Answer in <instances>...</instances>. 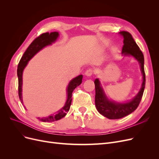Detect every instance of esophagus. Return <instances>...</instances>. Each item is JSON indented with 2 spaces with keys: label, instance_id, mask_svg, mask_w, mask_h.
Segmentation results:
<instances>
[{
  "label": "esophagus",
  "instance_id": "1",
  "mask_svg": "<svg viewBox=\"0 0 159 159\" xmlns=\"http://www.w3.org/2000/svg\"><path fill=\"white\" fill-rule=\"evenodd\" d=\"M93 69H88V70H86V71H85V75L86 76H88V77H90V76H91L92 75V74H93Z\"/></svg>",
  "mask_w": 159,
  "mask_h": 159
}]
</instances>
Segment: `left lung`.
I'll return each mask as SVG.
<instances>
[{
    "mask_svg": "<svg viewBox=\"0 0 159 159\" xmlns=\"http://www.w3.org/2000/svg\"><path fill=\"white\" fill-rule=\"evenodd\" d=\"M119 34L123 36V46L122 53L125 56L131 55L139 61L141 66V69L143 75V81L142 87L136 97L131 102L126 103H117L110 102L105 95L102 88L101 87L98 79L94 81L95 87V103L98 112L104 117L110 119H121L131 114L135 110L140 103L144 89L145 87V73L144 70V56L143 52L139 48L135 41L134 40L132 35L127 31H121Z\"/></svg>",
    "mask_w": 159,
    "mask_h": 159,
    "instance_id": "1",
    "label": "left lung"
}]
</instances>
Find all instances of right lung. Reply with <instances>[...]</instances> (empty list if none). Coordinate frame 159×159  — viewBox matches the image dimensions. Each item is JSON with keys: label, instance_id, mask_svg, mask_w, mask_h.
Segmentation results:
<instances>
[{"label": "right lung", "instance_id": "1", "mask_svg": "<svg viewBox=\"0 0 159 159\" xmlns=\"http://www.w3.org/2000/svg\"><path fill=\"white\" fill-rule=\"evenodd\" d=\"M58 32H56L51 33H43L34 40V41L31 43L30 46H28V48L26 49V52L24 53L20 61H19L17 69V75L18 78V96L21 103H22V85L23 70L25 69L26 66L27 65L28 61H29L38 52H39L46 46L52 44V43L54 42L57 39V38L58 37ZM82 75H80L72 80L70 82L68 89H67L68 99H67L66 103L64 107H62V109H61V110H60L56 115H52L48 117L38 118L40 121L43 122H52L57 121V120L65 117L68 111H69L70 108L72 99V93H73L75 88H76L78 85H80L81 84V82H82Z\"/></svg>", "mask_w": 159, "mask_h": 159}]
</instances>
